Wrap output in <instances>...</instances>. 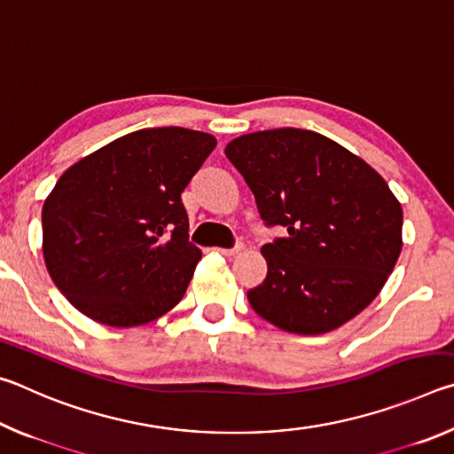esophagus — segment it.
<instances>
[{
    "label": "esophagus",
    "mask_w": 454,
    "mask_h": 454,
    "mask_svg": "<svg viewBox=\"0 0 454 454\" xmlns=\"http://www.w3.org/2000/svg\"><path fill=\"white\" fill-rule=\"evenodd\" d=\"M244 248V246L242 244H236L234 246V248H216V252H220V254L222 256H236L238 254V252H240Z\"/></svg>",
    "instance_id": "1"
}]
</instances>
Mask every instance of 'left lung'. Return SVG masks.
I'll use <instances>...</instances> for the list:
<instances>
[{
    "mask_svg": "<svg viewBox=\"0 0 454 454\" xmlns=\"http://www.w3.org/2000/svg\"><path fill=\"white\" fill-rule=\"evenodd\" d=\"M226 158L244 176L266 226L268 274L250 306L286 333L322 334L382 290L403 248V208L382 176L330 137L298 128L236 137Z\"/></svg>",
    "mask_w": 454,
    "mask_h": 454,
    "instance_id": "8db88e82",
    "label": "left lung"
}]
</instances>
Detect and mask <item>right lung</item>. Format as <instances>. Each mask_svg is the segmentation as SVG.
Instances as JSON below:
<instances>
[{"label":"right lung","instance_id":"1","mask_svg":"<svg viewBox=\"0 0 454 454\" xmlns=\"http://www.w3.org/2000/svg\"><path fill=\"white\" fill-rule=\"evenodd\" d=\"M214 148L196 129H137L61 174L42 210L43 260L82 314L128 328L182 301L202 258L182 192Z\"/></svg>","mask_w":454,"mask_h":454}]
</instances>
